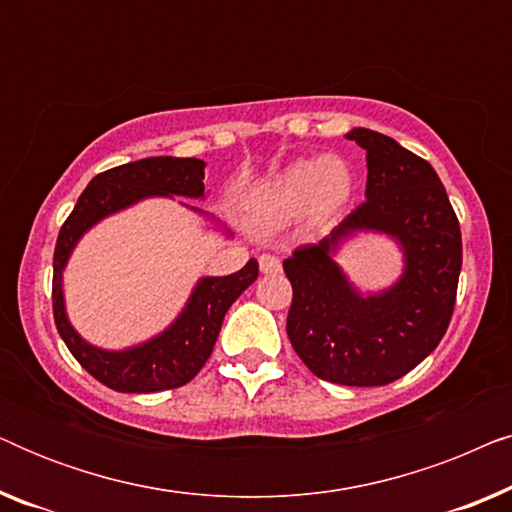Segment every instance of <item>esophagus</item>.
Segmentation results:
<instances>
[{"mask_svg":"<svg viewBox=\"0 0 512 512\" xmlns=\"http://www.w3.org/2000/svg\"><path fill=\"white\" fill-rule=\"evenodd\" d=\"M258 265H261L263 275H277V272L282 270V263H279V258L272 256V254H263L261 258H258Z\"/></svg>","mask_w":512,"mask_h":512,"instance_id":"obj_1","label":"esophagus"}]
</instances>
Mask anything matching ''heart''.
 Wrapping results in <instances>:
<instances>
[{"label": "heart", "mask_w": 512, "mask_h": 512, "mask_svg": "<svg viewBox=\"0 0 512 512\" xmlns=\"http://www.w3.org/2000/svg\"><path fill=\"white\" fill-rule=\"evenodd\" d=\"M352 195V172L335 156L296 160L258 188L251 198L263 226H284L305 212L333 214Z\"/></svg>", "instance_id": "heart-1"}]
</instances>
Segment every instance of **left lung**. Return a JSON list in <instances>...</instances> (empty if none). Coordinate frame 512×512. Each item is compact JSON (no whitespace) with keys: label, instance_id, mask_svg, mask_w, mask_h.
Segmentation results:
<instances>
[{"label":"left lung","instance_id":"left-lung-1","mask_svg":"<svg viewBox=\"0 0 512 512\" xmlns=\"http://www.w3.org/2000/svg\"><path fill=\"white\" fill-rule=\"evenodd\" d=\"M347 139L366 149V202L331 235L284 261L293 286L286 333L321 380L384 387L422 363L450 326L461 230L424 158L368 128H354ZM361 229L391 236L404 251V272L389 290L361 294L332 261L339 244Z\"/></svg>","mask_w":512,"mask_h":512}]
</instances>
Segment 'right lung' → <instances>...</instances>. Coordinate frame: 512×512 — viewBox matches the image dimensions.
Masks as SVG:
<instances>
[{
    "label": "right lung",
    "mask_w": 512,
    "mask_h": 512,
    "mask_svg": "<svg viewBox=\"0 0 512 512\" xmlns=\"http://www.w3.org/2000/svg\"><path fill=\"white\" fill-rule=\"evenodd\" d=\"M205 163L198 158H144L97 174L76 202L74 212L62 223L53 254V317L60 338L65 340L74 359L95 380L123 394H151L184 387L191 382L212 354L228 307L249 289L258 277V263L251 261L242 270L226 277H202L177 319L142 345L109 352L90 345L74 331L65 312L62 272L72 256L76 242L109 214L135 205L153 195H181L205 198ZM193 212L205 214L198 207Z\"/></svg>",
    "instance_id": "obj_1"
}]
</instances>
